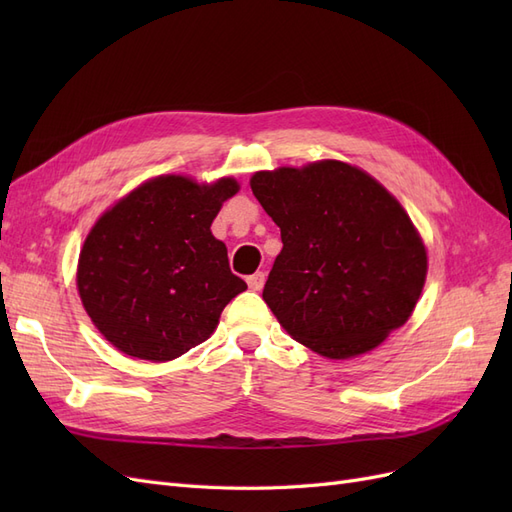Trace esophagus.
I'll list each match as a JSON object with an SVG mask.
<instances>
[{"label":"esophagus","instance_id":"34e87169","mask_svg":"<svg viewBox=\"0 0 512 512\" xmlns=\"http://www.w3.org/2000/svg\"><path fill=\"white\" fill-rule=\"evenodd\" d=\"M247 286H250L252 290H262V286H265V273L256 271L254 275L247 277Z\"/></svg>","mask_w":512,"mask_h":512}]
</instances>
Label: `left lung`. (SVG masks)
Listing matches in <instances>:
<instances>
[{"label":"left lung","mask_w":512,"mask_h":512,"mask_svg":"<svg viewBox=\"0 0 512 512\" xmlns=\"http://www.w3.org/2000/svg\"><path fill=\"white\" fill-rule=\"evenodd\" d=\"M250 185L282 230L262 299L292 339L350 359L406 324L425 286L427 250L384 185L337 160L260 170Z\"/></svg>","instance_id":"1"}]
</instances>
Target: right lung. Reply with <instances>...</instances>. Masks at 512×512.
<instances>
[{"instance_id": "1", "label": "right lung", "mask_w": 512, "mask_h": 512, "mask_svg": "<svg viewBox=\"0 0 512 512\" xmlns=\"http://www.w3.org/2000/svg\"><path fill=\"white\" fill-rule=\"evenodd\" d=\"M239 183L160 175L138 185L89 230L76 286L85 312L117 350L164 363L203 344L247 288L230 271L211 222Z\"/></svg>"}]
</instances>
